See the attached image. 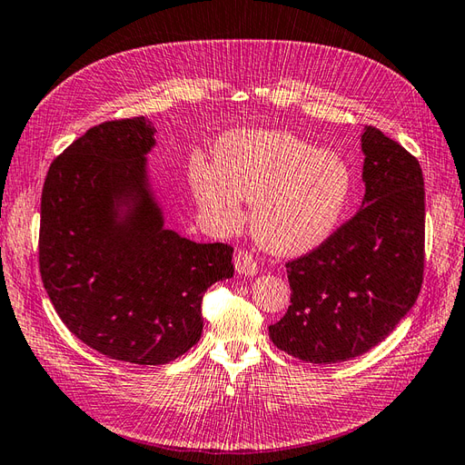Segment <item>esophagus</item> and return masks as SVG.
Returning <instances> with one entry per match:
<instances>
[{
	"mask_svg": "<svg viewBox=\"0 0 465 465\" xmlns=\"http://www.w3.org/2000/svg\"><path fill=\"white\" fill-rule=\"evenodd\" d=\"M233 263H235L237 273H242V275H255L257 273V262L250 252L237 250L233 255Z\"/></svg>",
	"mask_w": 465,
	"mask_h": 465,
	"instance_id": "obj_1",
	"label": "esophagus"
}]
</instances>
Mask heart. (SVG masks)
Returning a JSON list of instances; mask_svg holds the SVG:
<instances>
[{"label": "heart", "instance_id": "obj_1", "mask_svg": "<svg viewBox=\"0 0 465 465\" xmlns=\"http://www.w3.org/2000/svg\"><path fill=\"white\" fill-rule=\"evenodd\" d=\"M190 188L206 220L220 230L242 222L252 202L257 243L279 255L305 253L339 228L352 174L329 150L279 131H237L218 140L213 164L192 160Z\"/></svg>", "mask_w": 465, "mask_h": 465}]
</instances>
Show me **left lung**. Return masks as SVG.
I'll return each instance as SVG.
<instances>
[{
  "label": "left lung",
  "mask_w": 465,
  "mask_h": 465,
  "mask_svg": "<svg viewBox=\"0 0 465 465\" xmlns=\"http://www.w3.org/2000/svg\"><path fill=\"white\" fill-rule=\"evenodd\" d=\"M362 153V208L315 250L287 262L291 305L269 337L299 361L332 364L371 351L422 287V168L376 126L364 128Z\"/></svg>",
  "instance_id": "1"
}]
</instances>
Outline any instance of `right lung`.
Returning a JSON list of instances; mask_svg holds the SVG:
<instances>
[{
	"label": "right lung",
	"mask_w": 465,
	"mask_h": 465,
	"mask_svg": "<svg viewBox=\"0 0 465 465\" xmlns=\"http://www.w3.org/2000/svg\"><path fill=\"white\" fill-rule=\"evenodd\" d=\"M154 133L144 116L106 121L51 162L39 272L64 327L86 347L156 366L200 341L203 293L233 275V247L164 228L146 178Z\"/></svg>",
	"instance_id": "obj_1"
}]
</instances>
